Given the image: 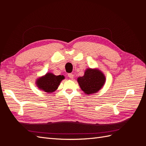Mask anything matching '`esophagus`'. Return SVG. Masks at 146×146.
Returning a JSON list of instances; mask_svg holds the SVG:
<instances>
[{
  "label": "esophagus",
  "mask_w": 146,
  "mask_h": 146,
  "mask_svg": "<svg viewBox=\"0 0 146 146\" xmlns=\"http://www.w3.org/2000/svg\"><path fill=\"white\" fill-rule=\"evenodd\" d=\"M68 77L72 79L74 78V74H72V73H70V74H68Z\"/></svg>",
  "instance_id": "esophagus-1"
}]
</instances>
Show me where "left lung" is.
<instances>
[{
	"label": "left lung",
	"mask_w": 146,
	"mask_h": 146,
	"mask_svg": "<svg viewBox=\"0 0 146 146\" xmlns=\"http://www.w3.org/2000/svg\"><path fill=\"white\" fill-rule=\"evenodd\" d=\"M105 81L104 74L98 68H87L84 76L77 78L81 90L87 95L98 92L105 85Z\"/></svg>",
	"instance_id": "left-lung-1"
}]
</instances>
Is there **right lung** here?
<instances>
[{
	"instance_id": "obj_1",
	"label": "right lung",
	"mask_w": 146,
	"mask_h": 146,
	"mask_svg": "<svg viewBox=\"0 0 146 146\" xmlns=\"http://www.w3.org/2000/svg\"><path fill=\"white\" fill-rule=\"evenodd\" d=\"M63 79H64V76L63 75L55 76L52 72H48L37 79L36 85L39 90L47 93H52L58 89Z\"/></svg>"
}]
</instances>
